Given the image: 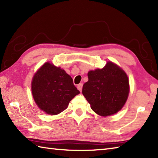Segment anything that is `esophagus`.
I'll list each match as a JSON object with an SVG mask.
<instances>
[{
  "label": "esophagus",
  "mask_w": 158,
  "mask_h": 158,
  "mask_svg": "<svg viewBox=\"0 0 158 158\" xmlns=\"http://www.w3.org/2000/svg\"><path fill=\"white\" fill-rule=\"evenodd\" d=\"M82 88H83V84L82 83H80L78 85H77V89H78L80 92L82 91Z\"/></svg>",
  "instance_id": "obj_1"
}]
</instances>
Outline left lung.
<instances>
[{"instance_id":"8db88e82","label":"left lung","mask_w":158,"mask_h":158,"mask_svg":"<svg viewBox=\"0 0 158 158\" xmlns=\"http://www.w3.org/2000/svg\"><path fill=\"white\" fill-rule=\"evenodd\" d=\"M88 76L82 93L94 111L106 117L122 109L128 96L129 81L120 67L108 62L102 69L90 70Z\"/></svg>"}]
</instances>
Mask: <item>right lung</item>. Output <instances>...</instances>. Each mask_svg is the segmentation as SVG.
<instances>
[{"instance_id": "add662e5", "label": "right lung", "mask_w": 158, "mask_h": 158, "mask_svg": "<svg viewBox=\"0 0 158 158\" xmlns=\"http://www.w3.org/2000/svg\"><path fill=\"white\" fill-rule=\"evenodd\" d=\"M32 93L40 109L50 115H57L80 92L64 70L46 62L33 77Z\"/></svg>"}]
</instances>
